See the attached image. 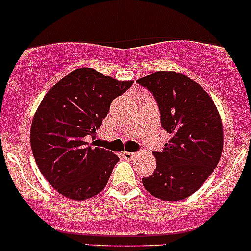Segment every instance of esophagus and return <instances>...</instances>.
Wrapping results in <instances>:
<instances>
[{"label": "esophagus", "instance_id": "34e87169", "mask_svg": "<svg viewBox=\"0 0 251 251\" xmlns=\"http://www.w3.org/2000/svg\"><path fill=\"white\" fill-rule=\"evenodd\" d=\"M123 156H124V159H126V160H132V159H135L136 156H137V154L130 153V151H124Z\"/></svg>", "mask_w": 251, "mask_h": 251}]
</instances>
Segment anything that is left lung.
<instances>
[{
	"instance_id": "1",
	"label": "left lung",
	"mask_w": 251,
	"mask_h": 251,
	"mask_svg": "<svg viewBox=\"0 0 251 251\" xmlns=\"http://www.w3.org/2000/svg\"><path fill=\"white\" fill-rule=\"evenodd\" d=\"M159 105L161 126L171 138L154 151L156 169L142 178L151 196L178 201L198 191L219 164L224 128L209 93L182 73L161 70L138 78Z\"/></svg>"
}]
</instances>
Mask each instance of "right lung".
Wrapping results in <instances>:
<instances>
[{"label": "right lung", "instance_id": "right-lung-1", "mask_svg": "<svg viewBox=\"0 0 251 251\" xmlns=\"http://www.w3.org/2000/svg\"><path fill=\"white\" fill-rule=\"evenodd\" d=\"M132 83L78 68L50 88L40 103L30 130L31 151L48 183L67 198L86 201L107 186L118 155L88 146L86 137H96L110 103Z\"/></svg>", "mask_w": 251, "mask_h": 251}]
</instances>
